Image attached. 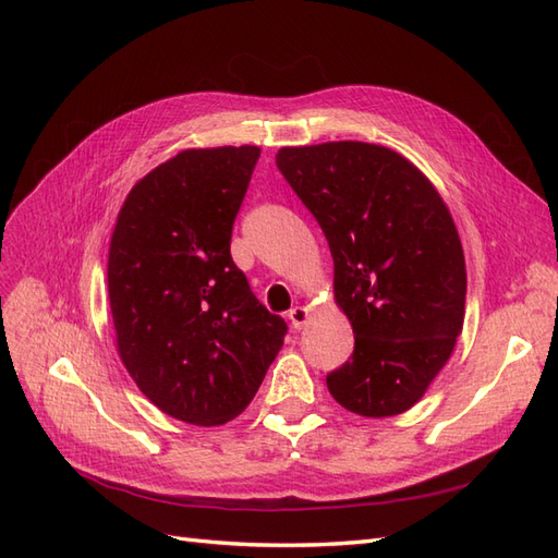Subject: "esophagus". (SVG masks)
<instances>
[{
  "instance_id": "esophagus-1",
  "label": "esophagus",
  "mask_w": 558,
  "mask_h": 558,
  "mask_svg": "<svg viewBox=\"0 0 558 558\" xmlns=\"http://www.w3.org/2000/svg\"><path fill=\"white\" fill-rule=\"evenodd\" d=\"M289 318H291V326H293L295 330H302V326H305L307 318H310V310H307V307H293V310L289 312Z\"/></svg>"
}]
</instances>
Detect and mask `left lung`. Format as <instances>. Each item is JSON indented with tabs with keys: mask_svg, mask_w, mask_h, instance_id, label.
Segmentation results:
<instances>
[{
	"mask_svg": "<svg viewBox=\"0 0 558 558\" xmlns=\"http://www.w3.org/2000/svg\"><path fill=\"white\" fill-rule=\"evenodd\" d=\"M277 167L324 230L353 353L326 377L363 416L410 410L449 361L465 314V258L433 183L363 142L291 146Z\"/></svg>",
	"mask_w": 558,
	"mask_h": 558,
	"instance_id": "1",
	"label": "left lung"
}]
</instances>
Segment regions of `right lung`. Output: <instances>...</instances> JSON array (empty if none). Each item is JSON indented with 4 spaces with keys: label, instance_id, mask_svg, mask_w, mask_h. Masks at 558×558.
<instances>
[{
    "label": "right lung",
    "instance_id": "1",
    "mask_svg": "<svg viewBox=\"0 0 558 558\" xmlns=\"http://www.w3.org/2000/svg\"><path fill=\"white\" fill-rule=\"evenodd\" d=\"M258 146L181 150L130 191L109 248L118 353L140 391L185 424L238 416L289 330L230 256Z\"/></svg>",
    "mask_w": 558,
    "mask_h": 558
}]
</instances>
